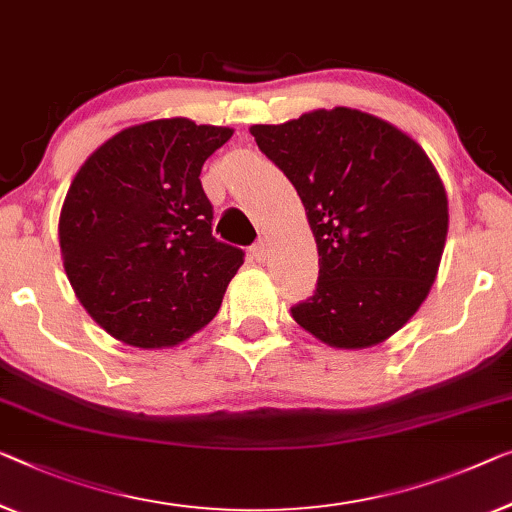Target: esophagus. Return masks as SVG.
<instances>
[{
	"label": "esophagus",
	"instance_id": "esophagus-1",
	"mask_svg": "<svg viewBox=\"0 0 512 512\" xmlns=\"http://www.w3.org/2000/svg\"><path fill=\"white\" fill-rule=\"evenodd\" d=\"M266 255H269V248H266L264 241H257L253 248H250V257L255 259V262H264Z\"/></svg>",
	"mask_w": 512,
	"mask_h": 512
}]
</instances>
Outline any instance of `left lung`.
I'll use <instances>...</instances> for the list:
<instances>
[{
  "label": "left lung",
  "mask_w": 512,
  "mask_h": 512,
  "mask_svg": "<svg viewBox=\"0 0 512 512\" xmlns=\"http://www.w3.org/2000/svg\"><path fill=\"white\" fill-rule=\"evenodd\" d=\"M250 133L294 183L317 243V292L292 308L296 324L333 349L391 338L430 294L446 246L448 197L430 156L352 108Z\"/></svg>",
  "instance_id": "1"
}]
</instances>
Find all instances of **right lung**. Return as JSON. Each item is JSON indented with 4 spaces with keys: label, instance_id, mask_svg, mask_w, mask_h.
<instances>
[{
    "label": "right lung",
    "instance_id": "right-lung-1",
    "mask_svg": "<svg viewBox=\"0 0 512 512\" xmlns=\"http://www.w3.org/2000/svg\"><path fill=\"white\" fill-rule=\"evenodd\" d=\"M232 133L186 117L144 121L105 140L73 177L59 213L64 271L114 340L177 347L216 317L243 250L213 239L200 172Z\"/></svg>",
    "mask_w": 512,
    "mask_h": 512
}]
</instances>
